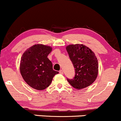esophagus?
<instances>
[{"instance_id": "1", "label": "esophagus", "mask_w": 121, "mask_h": 121, "mask_svg": "<svg viewBox=\"0 0 121 121\" xmlns=\"http://www.w3.org/2000/svg\"><path fill=\"white\" fill-rule=\"evenodd\" d=\"M59 73L61 74H63V71L62 70H60V71H59Z\"/></svg>"}]
</instances>
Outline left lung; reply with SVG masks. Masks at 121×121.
<instances>
[{"label": "left lung", "mask_w": 121, "mask_h": 121, "mask_svg": "<svg viewBox=\"0 0 121 121\" xmlns=\"http://www.w3.org/2000/svg\"><path fill=\"white\" fill-rule=\"evenodd\" d=\"M70 60L75 68V77L67 78L76 89L81 90L90 86L97 78L98 63L95 55L89 47L83 44H70L66 47Z\"/></svg>", "instance_id": "obj_1"}]
</instances>
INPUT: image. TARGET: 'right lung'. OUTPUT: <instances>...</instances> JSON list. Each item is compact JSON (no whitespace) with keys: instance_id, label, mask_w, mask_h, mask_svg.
<instances>
[{"instance_id":"add662e5","label":"right lung","mask_w":121,"mask_h":121,"mask_svg":"<svg viewBox=\"0 0 121 121\" xmlns=\"http://www.w3.org/2000/svg\"><path fill=\"white\" fill-rule=\"evenodd\" d=\"M52 51L50 46L35 44L23 54L20 65L21 75L25 82L33 89L42 90L51 84L54 75L59 72L52 69L47 56Z\"/></svg>"}]
</instances>
